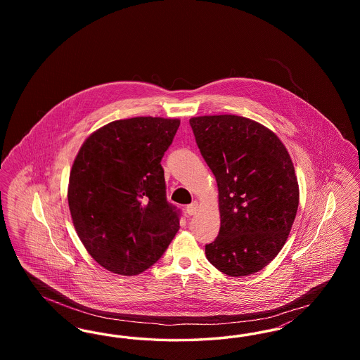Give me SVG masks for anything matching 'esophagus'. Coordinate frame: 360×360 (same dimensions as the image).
I'll return each instance as SVG.
<instances>
[{
  "label": "esophagus",
  "mask_w": 360,
  "mask_h": 360,
  "mask_svg": "<svg viewBox=\"0 0 360 360\" xmlns=\"http://www.w3.org/2000/svg\"><path fill=\"white\" fill-rule=\"evenodd\" d=\"M197 210H198V202H197V201H194V202H191L190 205L186 206V213H188V216L195 214Z\"/></svg>",
  "instance_id": "esophagus-1"
}]
</instances>
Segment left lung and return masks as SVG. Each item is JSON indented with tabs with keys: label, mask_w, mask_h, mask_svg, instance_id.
Returning <instances> with one entry per match:
<instances>
[{
	"label": "left lung",
	"mask_w": 360,
	"mask_h": 360,
	"mask_svg": "<svg viewBox=\"0 0 360 360\" xmlns=\"http://www.w3.org/2000/svg\"><path fill=\"white\" fill-rule=\"evenodd\" d=\"M190 127L219 188L221 225L206 257L229 276L255 274L279 254L297 214L290 155L274 132L241 116L193 117Z\"/></svg>",
	"instance_id": "8db88e82"
}]
</instances>
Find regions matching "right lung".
Returning a JSON list of instances; mask_svg holds the SVG:
<instances>
[{
	"label": "right lung",
	"instance_id": "add662e5",
	"mask_svg": "<svg viewBox=\"0 0 360 360\" xmlns=\"http://www.w3.org/2000/svg\"><path fill=\"white\" fill-rule=\"evenodd\" d=\"M181 121H112L87 137L70 172V213L87 252L106 270L137 275L156 263L179 229L162 158Z\"/></svg>",
	"mask_w": 360,
	"mask_h": 360
}]
</instances>
